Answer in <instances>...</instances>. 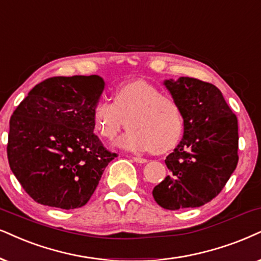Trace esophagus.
Wrapping results in <instances>:
<instances>
[{"label":"esophagus","mask_w":261,"mask_h":261,"mask_svg":"<svg viewBox=\"0 0 261 261\" xmlns=\"http://www.w3.org/2000/svg\"><path fill=\"white\" fill-rule=\"evenodd\" d=\"M133 160L135 163H138V164H146L147 163V159H144V158H141V156H134Z\"/></svg>","instance_id":"34e87169"}]
</instances>
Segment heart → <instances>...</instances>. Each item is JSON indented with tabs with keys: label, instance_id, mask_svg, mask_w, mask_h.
Masks as SVG:
<instances>
[{
	"label": "heart",
	"instance_id": "obj_1",
	"mask_svg": "<svg viewBox=\"0 0 261 261\" xmlns=\"http://www.w3.org/2000/svg\"><path fill=\"white\" fill-rule=\"evenodd\" d=\"M92 119L98 135L107 141H114L127 124L119 144L134 151L172 149L184 128L179 103L146 81L121 85L114 91L113 101L100 98L92 108Z\"/></svg>",
	"mask_w": 261,
	"mask_h": 261
}]
</instances>
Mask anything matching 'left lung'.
<instances>
[{"instance_id": "obj_1", "label": "left lung", "mask_w": 261, "mask_h": 261, "mask_svg": "<svg viewBox=\"0 0 261 261\" xmlns=\"http://www.w3.org/2000/svg\"><path fill=\"white\" fill-rule=\"evenodd\" d=\"M182 108L183 138L165 160L170 174L154 187L165 210L203 206L213 200L239 163V124L216 85L196 78L165 82Z\"/></svg>"}]
</instances>
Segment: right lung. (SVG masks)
Listing matches in <instances>:
<instances>
[{
    "label": "right lung",
    "instance_id": "right-lung-1",
    "mask_svg": "<svg viewBox=\"0 0 261 261\" xmlns=\"http://www.w3.org/2000/svg\"><path fill=\"white\" fill-rule=\"evenodd\" d=\"M105 88L98 75L51 77L36 85L9 120V167L36 202L83 207L117 153L94 134L92 108Z\"/></svg>",
    "mask_w": 261,
    "mask_h": 261
}]
</instances>
